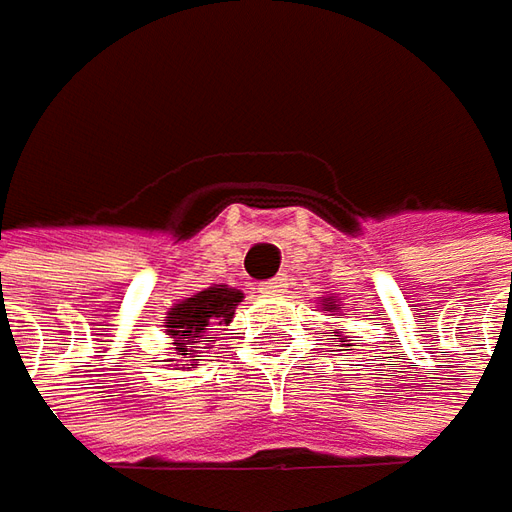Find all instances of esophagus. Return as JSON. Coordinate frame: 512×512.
<instances>
[{"label":"esophagus","instance_id":"1","mask_svg":"<svg viewBox=\"0 0 512 512\" xmlns=\"http://www.w3.org/2000/svg\"><path fill=\"white\" fill-rule=\"evenodd\" d=\"M286 289H289V275H278L275 280H269V283L260 286L263 295H280V292H286Z\"/></svg>","mask_w":512,"mask_h":512}]
</instances>
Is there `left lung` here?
Returning <instances> with one entry per match:
<instances>
[{
	"label": "left lung",
	"mask_w": 512,
	"mask_h": 512,
	"mask_svg": "<svg viewBox=\"0 0 512 512\" xmlns=\"http://www.w3.org/2000/svg\"><path fill=\"white\" fill-rule=\"evenodd\" d=\"M326 309H329V306H326ZM332 309H335V303H332Z\"/></svg>",
	"instance_id": "left-lung-1"
}]
</instances>
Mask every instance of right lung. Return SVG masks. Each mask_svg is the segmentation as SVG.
Here are the masks:
<instances>
[{"mask_svg": "<svg viewBox=\"0 0 512 512\" xmlns=\"http://www.w3.org/2000/svg\"><path fill=\"white\" fill-rule=\"evenodd\" d=\"M243 300V295L237 289H217L209 286L197 295H191L183 303H177L166 318V332L174 338V349L177 355H186L191 358V367L194 361H200L203 349H209V332L214 326H223V323H232L234 309L237 303Z\"/></svg>", "mask_w": 512, "mask_h": 512, "instance_id": "1", "label": "right lung"}]
</instances>
